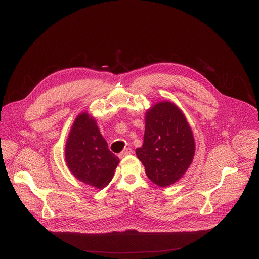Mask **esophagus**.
Instances as JSON below:
<instances>
[{"label":"esophagus","instance_id":"esophagus-1","mask_svg":"<svg viewBox=\"0 0 259 259\" xmlns=\"http://www.w3.org/2000/svg\"><path fill=\"white\" fill-rule=\"evenodd\" d=\"M132 153V150L130 149V147H127V149H125L122 153H120L118 156H119V158L120 159H122V158H124V157H126L127 155H130Z\"/></svg>","mask_w":259,"mask_h":259}]
</instances>
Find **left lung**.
I'll use <instances>...</instances> for the list:
<instances>
[{
	"mask_svg": "<svg viewBox=\"0 0 259 259\" xmlns=\"http://www.w3.org/2000/svg\"><path fill=\"white\" fill-rule=\"evenodd\" d=\"M195 139L181 110L170 101L153 105L145 114L143 144L136 156L157 186H171L193 162Z\"/></svg>",
	"mask_w": 259,
	"mask_h": 259,
	"instance_id": "1",
	"label": "left lung"
}]
</instances>
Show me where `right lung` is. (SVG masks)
<instances>
[{"label":"right lung","instance_id":"right-lung-1","mask_svg":"<svg viewBox=\"0 0 259 259\" xmlns=\"http://www.w3.org/2000/svg\"><path fill=\"white\" fill-rule=\"evenodd\" d=\"M65 161L73 176L97 189L107 186L120 162L108 150L95 120L86 112L72 124L65 145Z\"/></svg>","mask_w":259,"mask_h":259}]
</instances>
